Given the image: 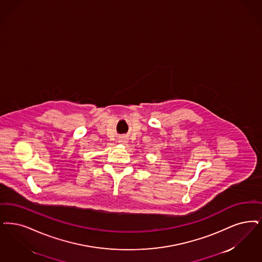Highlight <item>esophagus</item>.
I'll return each mask as SVG.
<instances>
[{
    "label": "esophagus",
    "mask_w": 262,
    "mask_h": 262,
    "mask_svg": "<svg viewBox=\"0 0 262 262\" xmlns=\"http://www.w3.org/2000/svg\"><path fill=\"white\" fill-rule=\"evenodd\" d=\"M120 142H122V143H125V142H126V141L125 140V139H122V140H120Z\"/></svg>",
    "instance_id": "obj_1"
}]
</instances>
